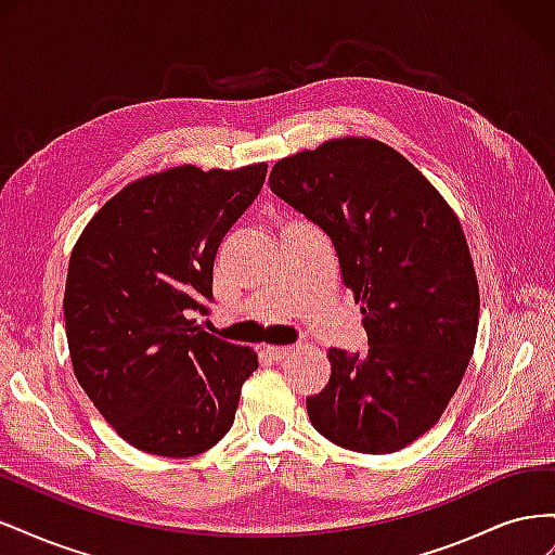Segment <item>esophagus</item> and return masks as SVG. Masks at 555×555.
I'll return each instance as SVG.
<instances>
[{
    "label": "esophagus",
    "mask_w": 555,
    "mask_h": 555,
    "mask_svg": "<svg viewBox=\"0 0 555 555\" xmlns=\"http://www.w3.org/2000/svg\"><path fill=\"white\" fill-rule=\"evenodd\" d=\"M292 351H294V347H280V345L266 347V354L275 361H284L287 357H292Z\"/></svg>",
    "instance_id": "1"
}]
</instances>
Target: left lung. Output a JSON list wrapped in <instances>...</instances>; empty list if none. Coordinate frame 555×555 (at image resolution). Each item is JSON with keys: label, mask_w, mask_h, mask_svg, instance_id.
Wrapping results in <instances>:
<instances>
[{"label": "left lung", "mask_w": 555, "mask_h": 555, "mask_svg": "<svg viewBox=\"0 0 555 555\" xmlns=\"http://www.w3.org/2000/svg\"><path fill=\"white\" fill-rule=\"evenodd\" d=\"M268 182L331 238L371 343L363 357L328 349L331 379L306 402L314 430L361 453L408 447L438 424L475 351L479 287L456 212L375 139L284 157Z\"/></svg>", "instance_id": "1"}]
</instances>
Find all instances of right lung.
Masks as SVG:
<instances>
[{
  "label": "right lung",
  "instance_id": "obj_1",
  "mask_svg": "<svg viewBox=\"0 0 555 555\" xmlns=\"http://www.w3.org/2000/svg\"><path fill=\"white\" fill-rule=\"evenodd\" d=\"M268 164H184L129 182L82 229L64 289L78 384L125 442L188 459L229 433L255 349L201 331L227 231L263 188Z\"/></svg>",
  "mask_w": 555,
  "mask_h": 555
}]
</instances>
